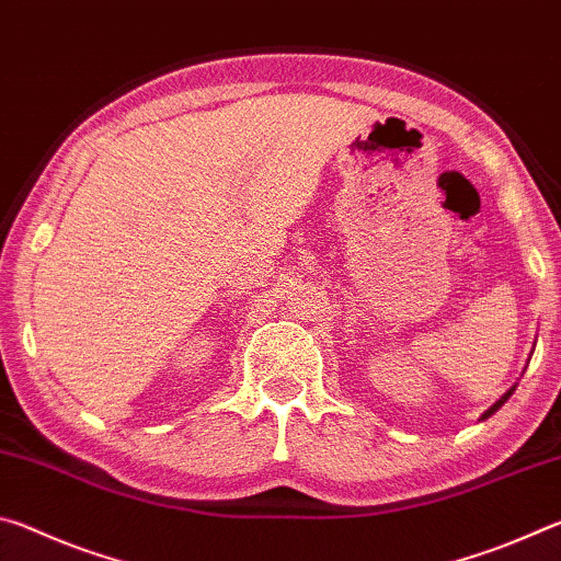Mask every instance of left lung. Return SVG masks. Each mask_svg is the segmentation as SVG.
<instances>
[{"label":"left lung","mask_w":561,"mask_h":561,"mask_svg":"<svg viewBox=\"0 0 561 561\" xmlns=\"http://www.w3.org/2000/svg\"><path fill=\"white\" fill-rule=\"evenodd\" d=\"M512 391H515V386H512V388H510V391H507L505 396H502V398H500V401H497L495 405H492V408H488V411H485V413H482V421H485V417H490L492 413H495V411H497V408H502V405H505V401H507V398L512 396Z\"/></svg>","instance_id":"1"}]
</instances>
